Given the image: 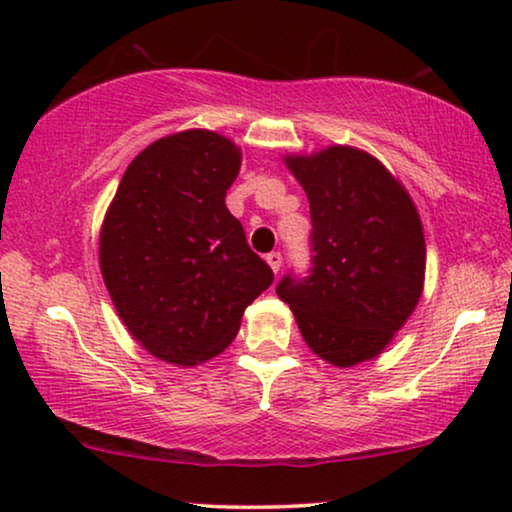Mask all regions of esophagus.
<instances>
[{
  "instance_id": "obj_1",
  "label": "esophagus",
  "mask_w": 512,
  "mask_h": 512,
  "mask_svg": "<svg viewBox=\"0 0 512 512\" xmlns=\"http://www.w3.org/2000/svg\"><path fill=\"white\" fill-rule=\"evenodd\" d=\"M265 261H268L272 272H279V268H282V254H279V251H270V254L265 256Z\"/></svg>"
}]
</instances>
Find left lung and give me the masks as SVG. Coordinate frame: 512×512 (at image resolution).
Instances as JSON below:
<instances>
[{
    "mask_svg": "<svg viewBox=\"0 0 512 512\" xmlns=\"http://www.w3.org/2000/svg\"><path fill=\"white\" fill-rule=\"evenodd\" d=\"M310 200V268L289 270V303L314 354L349 368L373 359L415 310L426 244L410 195L380 160L352 146L286 158Z\"/></svg>",
    "mask_w": 512,
    "mask_h": 512,
    "instance_id": "1",
    "label": "left lung"
}]
</instances>
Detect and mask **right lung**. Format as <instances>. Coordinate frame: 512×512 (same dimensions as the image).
I'll return each instance as SVG.
<instances>
[{"label": "right lung", "instance_id": "right-lung-1", "mask_svg": "<svg viewBox=\"0 0 512 512\" xmlns=\"http://www.w3.org/2000/svg\"><path fill=\"white\" fill-rule=\"evenodd\" d=\"M237 172L230 139L179 132L132 160L104 216V284L128 331L158 359L195 366L221 354L275 279L226 207Z\"/></svg>", "mask_w": 512, "mask_h": 512}]
</instances>
